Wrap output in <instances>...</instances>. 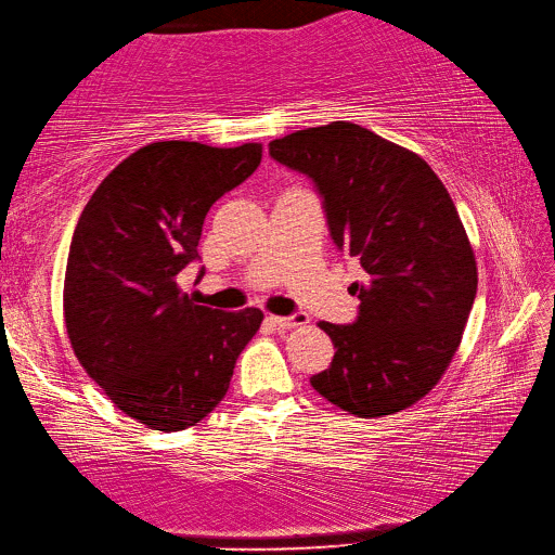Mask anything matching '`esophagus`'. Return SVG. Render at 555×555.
<instances>
[{"label":"esophagus","instance_id":"1","mask_svg":"<svg viewBox=\"0 0 555 555\" xmlns=\"http://www.w3.org/2000/svg\"><path fill=\"white\" fill-rule=\"evenodd\" d=\"M270 325H275L278 331H289V327H301L309 323L307 313H294V315H268Z\"/></svg>","mask_w":555,"mask_h":555}]
</instances>
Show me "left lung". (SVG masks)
Listing matches in <instances>:
<instances>
[{
    "mask_svg": "<svg viewBox=\"0 0 555 555\" xmlns=\"http://www.w3.org/2000/svg\"><path fill=\"white\" fill-rule=\"evenodd\" d=\"M270 155L313 179L335 244L364 268L357 323H319L335 357L311 386L361 420L406 410L443 378L477 297L455 203L422 155L352 121L282 135Z\"/></svg>",
    "mask_w": 555,
    "mask_h": 555,
    "instance_id": "8db88e82",
    "label": "left lung"
}]
</instances>
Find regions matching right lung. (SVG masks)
Returning <instances> with one entry per match:
<instances>
[{
    "label": "right lung",
    "mask_w": 555,
    "mask_h": 555,
    "mask_svg": "<svg viewBox=\"0 0 555 555\" xmlns=\"http://www.w3.org/2000/svg\"><path fill=\"white\" fill-rule=\"evenodd\" d=\"M261 155V143H149L112 169L78 218L66 335L117 410L153 431H184L208 416L261 327L258 309L201 307L177 282L198 258L210 206L251 177Z\"/></svg>",
    "instance_id": "obj_1"
}]
</instances>
